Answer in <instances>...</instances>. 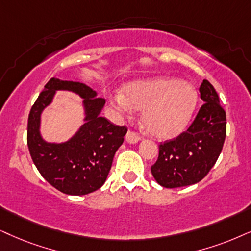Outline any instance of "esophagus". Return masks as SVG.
I'll use <instances>...</instances> for the list:
<instances>
[{
    "label": "esophagus",
    "instance_id": "1",
    "mask_svg": "<svg viewBox=\"0 0 251 251\" xmlns=\"http://www.w3.org/2000/svg\"><path fill=\"white\" fill-rule=\"evenodd\" d=\"M139 140H140V136L136 134L135 132L128 131L127 134H126V141H127L128 144H136Z\"/></svg>",
    "mask_w": 251,
    "mask_h": 251
}]
</instances>
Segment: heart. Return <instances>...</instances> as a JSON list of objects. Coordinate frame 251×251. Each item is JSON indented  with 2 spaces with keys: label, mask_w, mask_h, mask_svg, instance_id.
Here are the masks:
<instances>
[{
  "label": "heart",
  "mask_w": 251,
  "mask_h": 251,
  "mask_svg": "<svg viewBox=\"0 0 251 251\" xmlns=\"http://www.w3.org/2000/svg\"><path fill=\"white\" fill-rule=\"evenodd\" d=\"M111 104L125 112L142 110L141 122L147 133L171 139L189 126L198 104V91L188 81L149 78L125 84Z\"/></svg>",
  "instance_id": "obj_1"
}]
</instances>
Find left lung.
I'll list each match as a JSON object with an SVG mask.
<instances>
[{"label": "left lung", "instance_id": "8db88e82", "mask_svg": "<svg viewBox=\"0 0 251 251\" xmlns=\"http://www.w3.org/2000/svg\"><path fill=\"white\" fill-rule=\"evenodd\" d=\"M202 104L188 131L160 145L151 175L164 188L192 185L204 178L217 162L226 138V112L210 82L199 88Z\"/></svg>", "mask_w": 251, "mask_h": 251}]
</instances>
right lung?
I'll return each mask as SVG.
<instances>
[{
	"mask_svg": "<svg viewBox=\"0 0 251 251\" xmlns=\"http://www.w3.org/2000/svg\"><path fill=\"white\" fill-rule=\"evenodd\" d=\"M56 91H71L84 100V124L67 142L49 143L40 132L42 111ZM105 100L87 84L53 77L38 96L27 120V146L40 175L66 195L83 196L105 183L117 149L127 133L100 116Z\"/></svg>",
	"mask_w": 251,
	"mask_h": 251,
	"instance_id": "1",
	"label": "right lung"
}]
</instances>
